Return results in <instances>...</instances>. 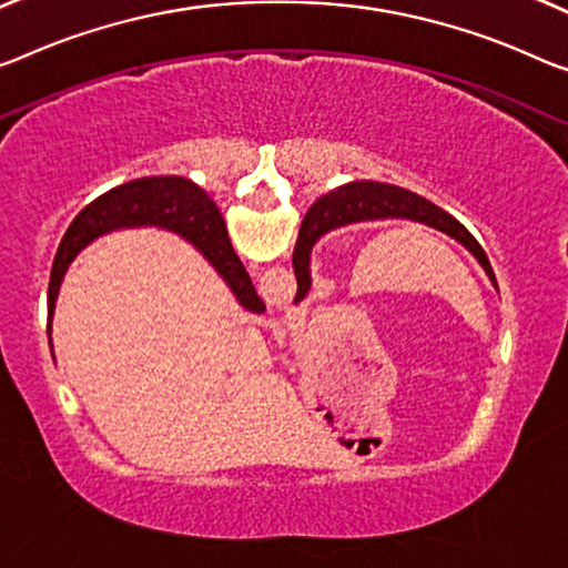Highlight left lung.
<instances>
[{"label": "left lung", "mask_w": 568, "mask_h": 568, "mask_svg": "<svg viewBox=\"0 0 568 568\" xmlns=\"http://www.w3.org/2000/svg\"><path fill=\"white\" fill-rule=\"evenodd\" d=\"M378 217H408V221H418L432 225L436 231H444L452 239L459 241L462 246L473 251L475 258L483 264V268L495 282V272L487 261V254L483 246L475 241V235L469 233L465 225L455 221L449 213H444L442 207H436L429 200L422 195L408 193L404 187L386 185V182H351V185L339 187L337 193H329L322 200H317L310 207V213L304 215L300 239H296L292 266L296 276V302L304 300V294L310 292V251L314 241L327 231L339 229V225L357 223V221H378Z\"/></svg>", "instance_id": "8db88e82"}]
</instances>
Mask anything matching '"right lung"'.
<instances>
[{
    "label": "right lung",
    "instance_id": "right-lung-1",
    "mask_svg": "<svg viewBox=\"0 0 568 568\" xmlns=\"http://www.w3.org/2000/svg\"><path fill=\"white\" fill-rule=\"evenodd\" d=\"M121 225H162V229L185 235L221 272L243 307L251 312H264V302L258 300L251 276L243 268L241 258L235 256L223 215L213 200L187 178H142L109 190L106 195L95 197L91 205H85L75 215L71 229L63 235L55 261H52L48 284L50 320L52 310H55L60 282H63L65 268L75 258L78 251L93 241L95 235L111 229H121Z\"/></svg>",
    "mask_w": 568,
    "mask_h": 568
}]
</instances>
